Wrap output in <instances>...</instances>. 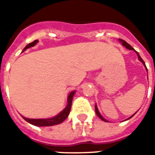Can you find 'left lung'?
I'll use <instances>...</instances> for the list:
<instances>
[{"instance_id": "1", "label": "left lung", "mask_w": 155, "mask_h": 155, "mask_svg": "<svg viewBox=\"0 0 155 155\" xmlns=\"http://www.w3.org/2000/svg\"><path fill=\"white\" fill-rule=\"evenodd\" d=\"M120 41H122V45H124V46H125L126 48H128V49H129V50H134V48H133V47H132L131 45H129V44H128V43H127V42H126L125 40H122V39H120ZM136 53H137V55H138V58H139V60H140V61H141V62L143 63V64H144V65L146 66V64H145V63H144V61L142 60V58H140V55H139V53H138L137 51H136ZM95 110H96V113H97V116H98V117H99V118H100V119H102V120H103V121H104V122H107V121H106V120L104 119V117H103V116H101V115H100V113H99V112H98V110H97V106H95ZM134 114H135V113H134ZM134 115H133V116H130L129 118H131L132 116H134ZM129 118H128V119H129Z\"/></svg>"}]
</instances>
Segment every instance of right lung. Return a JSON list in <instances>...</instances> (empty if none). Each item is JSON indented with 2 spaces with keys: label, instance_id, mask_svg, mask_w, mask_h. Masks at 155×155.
<instances>
[{
  "label": "right lung",
  "instance_id": "1",
  "mask_svg": "<svg viewBox=\"0 0 155 155\" xmlns=\"http://www.w3.org/2000/svg\"><path fill=\"white\" fill-rule=\"evenodd\" d=\"M38 43V39L33 41L32 43L28 44V45L24 48L23 51H26L27 48L29 47H32L33 45H35ZM75 91H71V92L69 94L68 97V104L67 106L65 107V109L61 111L58 116H54L52 118L50 119H29V118H26V117H23L27 122L35 125V126H52V125H56V124H59L63 122L69 116V113L71 111V102H72V98H73V96H74Z\"/></svg>",
  "mask_w": 155,
  "mask_h": 155
}]
</instances>
